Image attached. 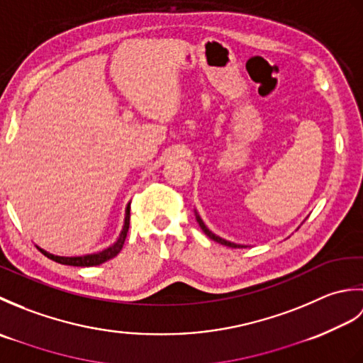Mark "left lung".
Masks as SVG:
<instances>
[{
	"instance_id": "obj_1",
	"label": "left lung",
	"mask_w": 363,
	"mask_h": 363,
	"mask_svg": "<svg viewBox=\"0 0 363 363\" xmlns=\"http://www.w3.org/2000/svg\"><path fill=\"white\" fill-rule=\"evenodd\" d=\"M196 221L199 223V228L203 229V233L209 237V238H212L213 242H217V243H221V245H225V246H229V248H243L242 245H237V243H233V242H228V240H225V238H221V237H218V235H215L213 233H211L209 229H207V226L204 225V221L199 218V215L196 213Z\"/></svg>"
}]
</instances>
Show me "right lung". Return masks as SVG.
<instances>
[{"label": "right lung", "instance_id": "1", "mask_svg": "<svg viewBox=\"0 0 363 363\" xmlns=\"http://www.w3.org/2000/svg\"><path fill=\"white\" fill-rule=\"evenodd\" d=\"M130 207L128 206L126 207V215H125V225H123V229L120 233V237L118 240L115 242L112 246H109V248H106L103 251L99 252H95V254H87V256H79V257H62V256H54V254L51 252H46L45 250L42 248H37L40 250L46 257L57 262V264H62V265H72V267H95V265H99V264H104V262H107L109 259H113L117 254L121 251L123 245H125V240H126V235H128V229H129V218H130Z\"/></svg>", "mask_w": 363, "mask_h": 363}]
</instances>
